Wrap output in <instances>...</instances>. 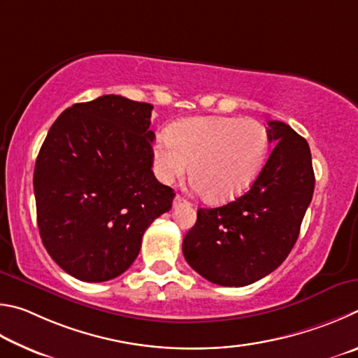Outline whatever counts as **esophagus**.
Here are the masks:
<instances>
[{"label":"esophagus","mask_w":358,"mask_h":358,"mask_svg":"<svg viewBox=\"0 0 358 358\" xmlns=\"http://www.w3.org/2000/svg\"><path fill=\"white\" fill-rule=\"evenodd\" d=\"M180 204H189V203H187V199H184L180 195H176L173 206H174V208H178V206H180Z\"/></svg>","instance_id":"obj_1"}]
</instances>
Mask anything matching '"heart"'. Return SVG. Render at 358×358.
<instances>
[{
	"label": "heart",
	"instance_id": "obj_1",
	"mask_svg": "<svg viewBox=\"0 0 358 358\" xmlns=\"http://www.w3.org/2000/svg\"><path fill=\"white\" fill-rule=\"evenodd\" d=\"M267 131L259 122L237 117H190L176 122L169 135L155 138L154 169L162 180L189 169L209 201H228L253 184L264 166Z\"/></svg>",
	"mask_w": 358,
	"mask_h": 358
}]
</instances>
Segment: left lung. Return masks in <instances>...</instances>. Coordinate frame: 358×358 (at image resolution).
<instances>
[{"mask_svg":"<svg viewBox=\"0 0 358 358\" xmlns=\"http://www.w3.org/2000/svg\"><path fill=\"white\" fill-rule=\"evenodd\" d=\"M273 144L245 195L214 209H198L182 242L193 271L220 286H247L273 272L297 242L315 192L310 146L289 125L268 121Z\"/></svg>","mask_w":358,"mask_h":358,"instance_id":"left-lung-1","label":"left lung"}]
</instances>
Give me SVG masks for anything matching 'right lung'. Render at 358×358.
Here are the masks:
<instances>
[{
	"instance_id": "obj_1",
	"label": "right lung",
	"mask_w": 358,
	"mask_h": 358,
	"mask_svg": "<svg viewBox=\"0 0 358 358\" xmlns=\"http://www.w3.org/2000/svg\"><path fill=\"white\" fill-rule=\"evenodd\" d=\"M154 106L121 96L75 103L53 122L34 168L37 227L62 271L100 283L119 277L144 231L176 193L152 173Z\"/></svg>"
}]
</instances>
